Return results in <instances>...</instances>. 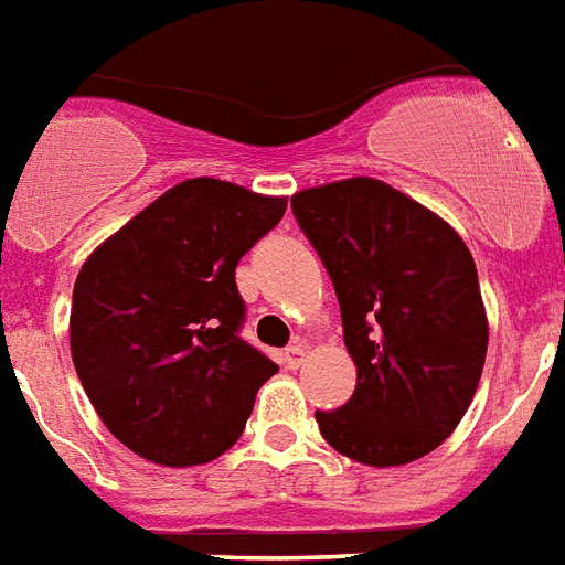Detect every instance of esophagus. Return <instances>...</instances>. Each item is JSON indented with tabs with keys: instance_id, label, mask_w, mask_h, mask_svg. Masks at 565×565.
<instances>
[{
	"instance_id": "34e87169",
	"label": "esophagus",
	"mask_w": 565,
	"mask_h": 565,
	"mask_svg": "<svg viewBox=\"0 0 565 565\" xmlns=\"http://www.w3.org/2000/svg\"><path fill=\"white\" fill-rule=\"evenodd\" d=\"M303 358H307L303 345H288L286 351H282V363H286L288 369H298L300 363H303Z\"/></svg>"
}]
</instances>
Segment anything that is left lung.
<instances>
[{
  "label": "left lung",
  "instance_id": "1",
  "mask_svg": "<svg viewBox=\"0 0 565 565\" xmlns=\"http://www.w3.org/2000/svg\"><path fill=\"white\" fill-rule=\"evenodd\" d=\"M342 312L354 396L316 411L330 447L372 468L423 459L459 426L479 387L489 321L456 228L375 178L291 196Z\"/></svg>",
  "mask_w": 565,
  "mask_h": 565
}]
</instances>
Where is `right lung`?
Wrapping results in <instances>:
<instances>
[{
  "label": "right lung",
  "mask_w": 565,
  "mask_h": 565,
  "mask_svg": "<svg viewBox=\"0 0 565 565\" xmlns=\"http://www.w3.org/2000/svg\"><path fill=\"white\" fill-rule=\"evenodd\" d=\"M286 202L190 178L86 258L71 307L76 375L106 428L142 459L190 468L223 456L277 375L241 339L235 267Z\"/></svg>",
  "instance_id": "1"
}]
</instances>
